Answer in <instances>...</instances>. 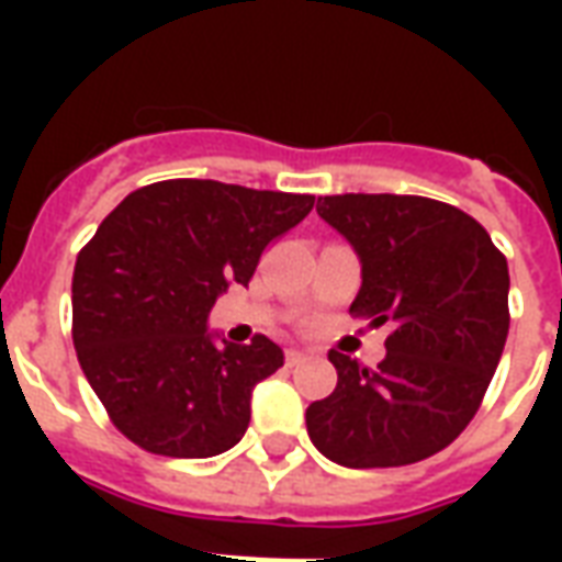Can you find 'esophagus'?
<instances>
[{
  "mask_svg": "<svg viewBox=\"0 0 562 562\" xmlns=\"http://www.w3.org/2000/svg\"><path fill=\"white\" fill-rule=\"evenodd\" d=\"M304 361H306V355L297 352V349H289V352H285V364H289V367L304 364Z\"/></svg>",
  "mask_w": 562,
  "mask_h": 562,
  "instance_id": "34e87169",
  "label": "esophagus"
}]
</instances>
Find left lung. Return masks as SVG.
<instances>
[{"mask_svg": "<svg viewBox=\"0 0 562 562\" xmlns=\"http://www.w3.org/2000/svg\"><path fill=\"white\" fill-rule=\"evenodd\" d=\"M318 216L361 258L349 313L394 322L376 370L330 349L337 389L306 434L352 470L406 467L451 446L479 413L508 337V265L463 210L418 195H325Z\"/></svg>", "mask_w": 562, "mask_h": 562, "instance_id": "1", "label": "left lung"}]
</instances>
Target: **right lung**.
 <instances>
[{"instance_id": "add662e5", "label": "right lung", "mask_w": 562, "mask_h": 562, "mask_svg": "<svg viewBox=\"0 0 562 562\" xmlns=\"http://www.w3.org/2000/svg\"><path fill=\"white\" fill-rule=\"evenodd\" d=\"M313 204L220 180H161L104 216L75 261L71 337L120 434L165 458H213L240 442L252 389L280 370L282 349L265 334L249 346L216 342L207 316Z\"/></svg>"}]
</instances>
